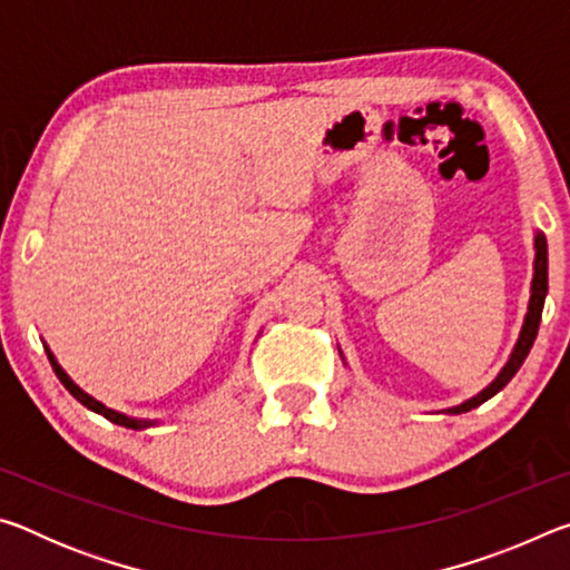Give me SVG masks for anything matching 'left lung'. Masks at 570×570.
Masks as SVG:
<instances>
[{"mask_svg": "<svg viewBox=\"0 0 570 570\" xmlns=\"http://www.w3.org/2000/svg\"><path fill=\"white\" fill-rule=\"evenodd\" d=\"M533 248H535V258H533V282H530L528 312H525L523 326H520V334L515 340L513 352H510L508 362L503 364V370L498 372V377L490 382L488 387H482L478 394H472L470 400L455 404V407L440 410L442 414H462V412H470L472 407H480L482 402L495 397V394L503 390L510 380L515 377V372L520 370V366H523L530 346H533L535 336H538L540 316H543V304H546V294H548V244H546V236L540 234V230H535V236H533ZM340 354H342V350H340ZM342 360H344V356H342Z\"/></svg>", "mask_w": 570, "mask_h": 570, "instance_id": "8db88e82", "label": "left lung"}]
</instances>
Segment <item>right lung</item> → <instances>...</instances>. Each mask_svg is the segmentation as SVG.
<instances>
[{
	"label": "right lung",
	"instance_id": "right-lung-1",
	"mask_svg": "<svg viewBox=\"0 0 570 570\" xmlns=\"http://www.w3.org/2000/svg\"><path fill=\"white\" fill-rule=\"evenodd\" d=\"M45 352H47V356H50V364H52V370H55V374H57V380H60V382L65 384V390L70 392L77 402L85 404V407H88V410L98 412V414H102L105 420H110L112 424H120V428H128V430H146V428H153V424H158V420H140V417H130V414H122V412L112 410V407H105V404H102L100 400L90 397L88 392L77 387V384L70 380V374H67V372L62 370L60 362H57V356L50 352V346H47V344H45Z\"/></svg>",
	"mask_w": 570,
	"mask_h": 570
}]
</instances>
